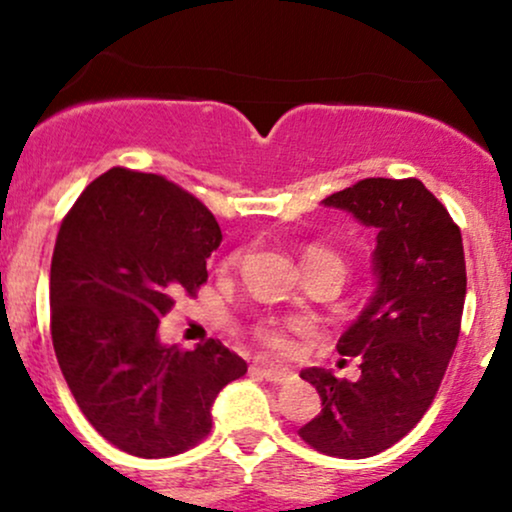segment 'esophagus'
<instances>
[{
  "instance_id": "34e87169",
  "label": "esophagus",
  "mask_w": 512,
  "mask_h": 512,
  "mask_svg": "<svg viewBox=\"0 0 512 512\" xmlns=\"http://www.w3.org/2000/svg\"><path fill=\"white\" fill-rule=\"evenodd\" d=\"M252 370H255V373H260L262 378H267L269 383H276V385H281V383H289V380L293 378V373H291L289 368L272 366V363H264V361H257L255 366H252Z\"/></svg>"
}]
</instances>
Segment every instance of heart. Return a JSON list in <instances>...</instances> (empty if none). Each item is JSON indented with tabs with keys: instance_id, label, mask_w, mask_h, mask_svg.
Returning <instances> with one entry per match:
<instances>
[{
	"instance_id": "b5f03b06",
	"label": "heart",
	"mask_w": 512,
	"mask_h": 512,
	"mask_svg": "<svg viewBox=\"0 0 512 512\" xmlns=\"http://www.w3.org/2000/svg\"><path fill=\"white\" fill-rule=\"evenodd\" d=\"M303 267H330L337 272L339 279H344L346 272V262L339 252H334L325 245H310L303 252ZM262 342L274 351H286L289 349V330L286 327H276V325H267L260 330Z\"/></svg>"
}]
</instances>
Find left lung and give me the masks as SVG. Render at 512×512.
<instances>
[{"mask_svg": "<svg viewBox=\"0 0 512 512\" xmlns=\"http://www.w3.org/2000/svg\"><path fill=\"white\" fill-rule=\"evenodd\" d=\"M322 204L375 231V289L337 342L339 354L361 358V378L301 370L322 411L298 436L325 455L363 460L407 436L436 397L467 293L462 233L416 178H366Z\"/></svg>", "mask_w": 512, "mask_h": 512, "instance_id": "left-lung-1", "label": "left lung"}]
</instances>
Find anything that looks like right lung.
<instances>
[{"mask_svg":"<svg viewBox=\"0 0 512 512\" xmlns=\"http://www.w3.org/2000/svg\"><path fill=\"white\" fill-rule=\"evenodd\" d=\"M214 214L151 173L110 168L81 192L57 233L50 330L88 424L137 457H170L211 431L219 392L248 363L216 339L182 351L158 325L207 281Z\"/></svg>","mask_w":512,"mask_h":512,"instance_id":"add662e5","label":"right lung"}]
</instances>
